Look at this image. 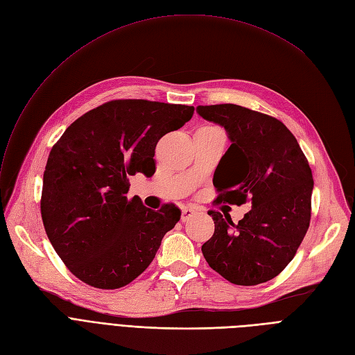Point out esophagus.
I'll use <instances>...</instances> for the list:
<instances>
[{"label": "esophagus", "instance_id": "34e87169", "mask_svg": "<svg viewBox=\"0 0 355 355\" xmlns=\"http://www.w3.org/2000/svg\"><path fill=\"white\" fill-rule=\"evenodd\" d=\"M193 214H195V211L193 209H191V208H184V209H182V223H187L188 219L191 218V216H193Z\"/></svg>", "mask_w": 355, "mask_h": 355}]
</instances>
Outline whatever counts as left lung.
Segmentation results:
<instances>
[{"label": "left lung", "instance_id": "8db88e82", "mask_svg": "<svg viewBox=\"0 0 355 355\" xmlns=\"http://www.w3.org/2000/svg\"><path fill=\"white\" fill-rule=\"evenodd\" d=\"M196 112L223 125L231 140L214 175L216 202H251L237 225L230 215L208 211L215 231L202 254L234 284L272 280L292 261L309 228V163L293 134L275 116L235 104L199 105Z\"/></svg>", "mask_w": 355, "mask_h": 355}]
</instances>
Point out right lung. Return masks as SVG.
<instances>
[{
  "instance_id": "obj_1",
  "label": "right lung",
  "mask_w": 355,
  "mask_h": 355,
  "mask_svg": "<svg viewBox=\"0 0 355 355\" xmlns=\"http://www.w3.org/2000/svg\"><path fill=\"white\" fill-rule=\"evenodd\" d=\"M195 108L146 99H115L79 116L50 150L43 175L42 219L58 256L79 280L120 289L153 261L180 209H148L128 199V176L156 171L164 134Z\"/></svg>"
}]
</instances>
